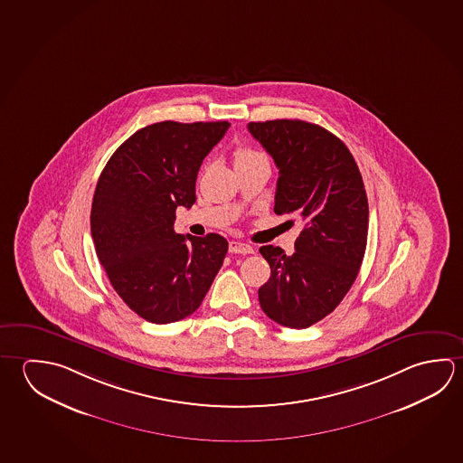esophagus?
Listing matches in <instances>:
<instances>
[{
    "mask_svg": "<svg viewBox=\"0 0 463 463\" xmlns=\"http://www.w3.org/2000/svg\"><path fill=\"white\" fill-rule=\"evenodd\" d=\"M229 251H231V253L247 255V253H253V247L249 245V243L239 242V241H231V242H229Z\"/></svg>",
    "mask_w": 463,
    "mask_h": 463,
    "instance_id": "34e87169",
    "label": "esophagus"
}]
</instances>
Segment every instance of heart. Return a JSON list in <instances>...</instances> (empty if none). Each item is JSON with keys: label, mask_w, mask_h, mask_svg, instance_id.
Segmentation results:
<instances>
[{"label": "heart", "mask_w": 463, "mask_h": 463, "mask_svg": "<svg viewBox=\"0 0 463 463\" xmlns=\"http://www.w3.org/2000/svg\"><path fill=\"white\" fill-rule=\"evenodd\" d=\"M260 156L263 155L259 153V151H255V149H251V147H237L234 153V164L247 163V161H251V159H257Z\"/></svg>", "instance_id": "1"}]
</instances>
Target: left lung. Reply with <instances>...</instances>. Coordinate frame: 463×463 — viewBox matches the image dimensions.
Segmentation results:
<instances>
[{"instance_id":"1","label":"left lung","mask_w":463,"mask_h":463,"mask_svg":"<svg viewBox=\"0 0 463 463\" xmlns=\"http://www.w3.org/2000/svg\"><path fill=\"white\" fill-rule=\"evenodd\" d=\"M247 128L279 169L276 214L302 221L292 255L260 247L271 268L260 306L276 324L307 328L338 307L359 273L369 226L364 182L345 143L316 123L284 118Z\"/></svg>"}]
</instances>
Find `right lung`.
I'll list each match as a JSON object with an SVG mask.
<instances>
[{"label": "right lung", "instance_id": "right-lung-1", "mask_svg": "<svg viewBox=\"0 0 463 463\" xmlns=\"http://www.w3.org/2000/svg\"><path fill=\"white\" fill-rule=\"evenodd\" d=\"M229 122L153 123L109 159L90 208L100 265L128 307L172 324L200 307L228 251L220 234H177L175 210L196 202L200 165Z\"/></svg>", "mask_w": 463, "mask_h": 463}]
</instances>
